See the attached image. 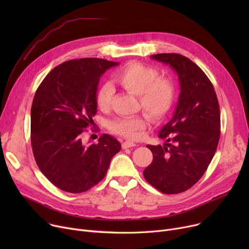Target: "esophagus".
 Wrapping results in <instances>:
<instances>
[{"label":"esophagus","mask_w":249,"mask_h":249,"mask_svg":"<svg viewBox=\"0 0 249 249\" xmlns=\"http://www.w3.org/2000/svg\"><path fill=\"white\" fill-rule=\"evenodd\" d=\"M134 146H136L135 143H134V142H132V141H129V140L124 141V142L122 143V148H123V149L130 148V147H134Z\"/></svg>","instance_id":"1"}]
</instances>
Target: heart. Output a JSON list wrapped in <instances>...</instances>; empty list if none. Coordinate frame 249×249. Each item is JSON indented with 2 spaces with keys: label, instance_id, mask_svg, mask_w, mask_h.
I'll use <instances>...</instances> for the list:
<instances>
[{
  "label": "heart",
  "instance_id": "obj_1",
  "mask_svg": "<svg viewBox=\"0 0 249 249\" xmlns=\"http://www.w3.org/2000/svg\"><path fill=\"white\" fill-rule=\"evenodd\" d=\"M159 71L150 65L132 61L118 71L114 80L128 93L138 97L139 105L153 121H158L172 109L175 103L176 84L168 76H159ZM114 95L110 84L100 87L96 95V103L101 110H107ZM146 126L143 115L118 118L110 123V129L116 134L136 139Z\"/></svg>",
  "mask_w": 249,
  "mask_h": 249
}]
</instances>
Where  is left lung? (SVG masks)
<instances>
[{
    "label": "left lung",
    "mask_w": 249,
    "mask_h": 249,
    "mask_svg": "<svg viewBox=\"0 0 249 249\" xmlns=\"http://www.w3.org/2000/svg\"><path fill=\"white\" fill-rule=\"evenodd\" d=\"M178 74L180 93L172 120L160 131L164 145H146L152 162L143 171L151 186L164 194L192 188L205 174L220 138V109L214 87L205 72L178 53L151 55Z\"/></svg>",
    "instance_id": "left-lung-1"
}]
</instances>
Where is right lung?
<instances>
[{
  "mask_svg": "<svg viewBox=\"0 0 249 249\" xmlns=\"http://www.w3.org/2000/svg\"><path fill=\"white\" fill-rule=\"evenodd\" d=\"M119 62L101 58L65 61L38 87L31 107V144L41 173L58 189L72 194L96 186L107 174L120 142L103 134L85 144L82 136L97 113L99 81Z\"/></svg>",
  "mask_w": 249,
  "mask_h": 249,
  "instance_id": "right-lung-1",
  "label": "right lung"
}]
</instances>
